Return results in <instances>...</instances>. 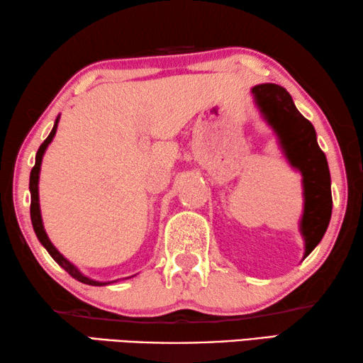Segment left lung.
<instances>
[{
	"label": "left lung",
	"instance_id": "8db88e82",
	"mask_svg": "<svg viewBox=\"0 0 363 363\" xmlns=\"http://www.w3.org/2000/svg\"><path fill=\"white\" fill-rule=\"evenodd\" d=\"M257 106L280 136L286 156L304 177V216L301 230L306 240V255L313 251L328 228L333 199L331 178L325 152L320 150L315 128L296 109L291 94L275 83L252 88Z\"/></svg>",
	"mask_w": 363,
	"mask_h": 363
}]
</instances>
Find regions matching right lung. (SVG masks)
Segmentation results:
<instances>
[{
	"label": "right lung",
	"instance_id": "right-lung-1",
	"mask_svg": "<svg viewBox=\"0 0 363 363\" xmlns=\"http://www.w3.org/2000/svg\"><path fill=\"white\" fill-rule=\"evenodd\" d=\"M57 122H59V117L56 118V123L55 127H52L51 133L48 135V138L41 143V146L38 147V152H37V157H35V165L30 172V196H32V201H30V217H32V225H33V230L35 233H37V238L40 240L41 245L46 247V251L50 252V255L52 259L56 260V262L62 267V269L69 273L70 277L75 278V280H79L85 284H91V286H103V284H108V283H101V281H94L90 280V278H86L85 275H82V273L77 270V267L72 265L69 262L67 259L64 257V255L57 251V249L52 246V242L50 241V238H48L46 231L43 228V222H41V216H40V204H38V174H40V165H41V159H43V154L45 150L50 145L52 136L56 135V128H57Z\"/></svg>",
	"mask_w": 363,
	"mask_h": 363
}]
</instances>
